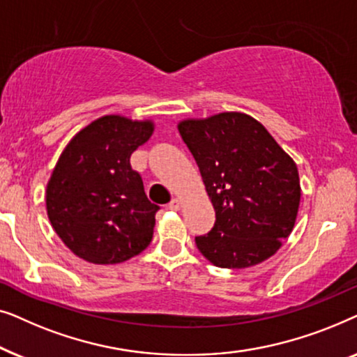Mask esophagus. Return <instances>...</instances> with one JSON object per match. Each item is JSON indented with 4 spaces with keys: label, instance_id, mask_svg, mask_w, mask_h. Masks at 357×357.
Returning a JSON list of instances; mask_svg holds the SVG:
<instances>
[{
    "label": "esophagus",
    "instance_id": "1",
    "mask_svg": "<svg viewBox=\"0 0 357 357\" xmlns=\"http://www.w3.org/2000/svg\"><path fill=\"white\" fill-rule=\"evenodd\" d=\"M180 204H182V202H180L178 198H174L172 202H170V203L167 204V208H169V209H172V211H178V209H180Z\"/></svg>",
    "mask_w": 357,
    "mask_h": 357
}]
</instances>
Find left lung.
<instances>
[{
    "label": "left lung",
    "instance_id": "left-lung-1",
    "mask_svg": "<svg viewBox=\"0 0 357 357\" xmlns=\"http://www.w3.org/2000/svg\"><path fill=\"white\" fill-rule=\"evenodd\" d=\"M182 139L197 160L216 222L195 237L219 268H247L276 253L294 227L299 172L265 126L238 112L185 120Z\"/></svg>",
    "mask_w": 357,
    "mask_h": 357
}]
</instances>
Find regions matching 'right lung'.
Returning <instances> with one entry per match:
<instances>
[{"label":"right lung","instance_id":"add662e5","mask_svg":"<svg viewBox=\"0 0 357 357\" xmlns=\"http://www.w3.org/2000/svg\"><path fill=\"white\" fill-rule=\"evenodd\" d=\"M151 135V121L105 115L60 155L47 185V213L58 237L82 260L114 265L151 243L159 206L130 164Z\"/></svg>","mask_w":357,"mask_h":357}]
</instances>
